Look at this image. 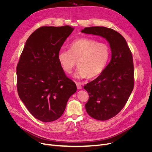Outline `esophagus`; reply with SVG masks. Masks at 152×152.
Instances as JSON below:
<instances>
[{
	"mask_svg": "<svg viewBox=\"0 0 152 152\" xmlns=\"http://www.w3.org/2000/svg\"><path fill=\"white\" fill-rule=\"evenodd\" d=\"M76 86H77V88L78 89H83V87H82V84L81 83H78V82H76Z\"/></svg>",
	"mask_w": 152,
	"mask_h": 152,
	"instance_id": "esophagus-1",
	"label": "esophagus"
}]
</instances>
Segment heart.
<instances>
[{
    "label": "heart",
    "mask_w": 152,
    "mask_h": 152,
    "mask_svg": "<svg viewBox=\"0 0 152 152\" xmlns=\"http://www.w3.org/2000/svg\"><path fill=\"white\" fill-rule=\"evenodd\" d=\"M110 58L109 46L95 40L81 38L69 45V51L60 50L58 60L63 70L71 73L75 66H79L74 76L77 78H94L107 67Z\"/></svg>",
    "instance_id": "heart-1"
}]
</instances>
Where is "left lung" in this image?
I'll list each match as a JSON object with an SVG mask.
<instances>
[{
    "mask_svg": "<svg viewBox=\"0 0 152 152\" xmlns=\"http://www.w3.org/2000/svg\"><path fill=\"white\" fill-rule=\"evenodd\" d=\"M81 32L101 36L110 44V62L100 76L84 86L89 95L85 105L87 113L98 120H107L120 112L133 90L132 53L124 37L112 29L92 26Z\"/></svg>",
    "mask_w": 152,
    "mask_h": 152,
    "instance_id": "left-lung-1",
    "label": "left lung"
}]
</instances>
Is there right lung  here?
I'll return each mask as SVG.
<instances>
[{
    "instance_id": "add662e5",
    "label": "right lung",
    "mask_w": 152,
    "mask_h": 152,
    "mask_svg": "<svg viewBox=\"0 0 152 152\" xmlns=\"http://www.w3.org/2000/svg\"><path fill=\"white\" fill-rule=\"evenodd\" d=\"M74 28L42 26L27 39L17 66V91L30 113L51 122L63 113L76 84L67 77L58 53Z\"/></svg>"
}]
</instances>
